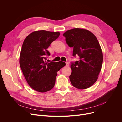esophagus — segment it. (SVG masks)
I'll use <instances>...</instances> for the list:
<instances>
[{"instance_id": "34e87169", "label": "esophagus", "mask_w": 122, "mask_h": 122, "mask_svg": "<svg viewBox=\"0 0 122 122\" xmlns=\"http://www.w3.org/2000/svg\"><path fill=\"white\" fill-rule=\"evenodd\" d=\"M69 65V63H68V62H66V67H68Z\"/></svg>"}]
</instances>
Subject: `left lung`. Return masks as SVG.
I'll return each mask as SVG.
<instances>
[{
	"mask_svg": "<svg viewBox=\"0 0 122 122\" xmlns=\"http://www.w3.org/2000/svg\"><path fill=\"white\" fill-rule=\"evenodd\" d=\"M63 36L68 46L73 48V56L79 57V61L71 62L69 78L72 86L81 90L91 87L98 79L103 62V53L97 38L86 29L78 28L70 29Z\"/></svg>",
	"mask_w": 122,
	"mask_h": 122,
	"instance_id": "obj_1",
	"label": "left lung"
}]
</instances>
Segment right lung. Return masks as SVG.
<instances>
[{
	"label": "right lung",
	"mask_w": 122,
	"mask_h": 122,
	"mask_svg": "<svg viewBox=\"0 0 122 122\" xmlns=\"http://www.w3.org/2000/svg\"><path fill=\"white\" fill-rule=\"evenodd\" d=\"M60 33L45 30L34 31L24 40L20 55V66L29 86L35 91L44 93L54 87L57 71L65 62L46 61L50 53L47 48Z\"/></svg>",
	"instance_id": "1"
}]
</instances>
